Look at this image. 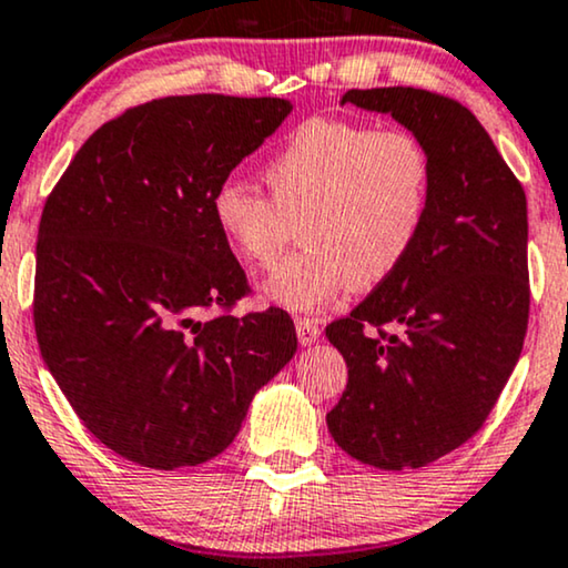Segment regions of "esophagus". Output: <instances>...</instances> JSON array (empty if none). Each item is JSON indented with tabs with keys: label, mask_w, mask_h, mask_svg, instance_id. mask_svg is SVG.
<instances>
[{
	"label": "esophagus",
	"mask_w": 568,
	"mask_h": 568,
	"mask_svg": "<svg viewBox=\"0 0 568 568\" xmlns=\"http://www.w3.org/2000/svg\"><path fill=\"white\" fill-rule=\"evenodd\" d=\"M294 326H297V338L302 347H307V344H313L315 338L321 336V323L313 318H297L294 321Z\"/></svg>",
	"instance_id": "34e87169"
}]
</instances>
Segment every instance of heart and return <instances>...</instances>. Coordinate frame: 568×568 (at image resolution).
Returning <instances> with one entry per match:
<instances>
[{"label": "heart", "mask_w": 568, "mask_h": 568, "mask_svg": "<svg viewBox=\"0 0 568 568\" xmlns=\"http://www.w3.org/2000/svg\"><path fill=\"white\" fill-rule=\"evenodd\" d=\"M268 197L226 180L211 213L226 247L250 268H274L300 230L302 247L266 294L290 311H318L338 292L373 290L415 250L430 209L433 161L407 130L313 116L263 169Z\"/></svg>", "instance_id": "heart-1"}]
</instances>
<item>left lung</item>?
<instances>
[{
  "mask_svg": "<svg viewBox=\"0 0 568 568\" xmlns=\"http://www.w3.org/2000/svg\"><path fill=\"white\" fill-rule=\"evenodd\" d=\"M430 153V209L415 250L326 336L347 388L326 415L338 446L378 469H417L467 444L521 355L529 321L527 197L477 116L423 88L347 91Z\"/></svg>",
  "mask_w": 568,
  "mask_h": 568,
  "instance_id": "left-lung-1",
  "label": "left lung"
}]
</instances>
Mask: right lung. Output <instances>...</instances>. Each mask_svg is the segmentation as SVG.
Listing matches in <instances>:
<instances>
[{
  "label": "right lung",
  "mask_w": 568,
  "mask_h": 568,
  "mask_svg": "<svg viewBox=\"0 0 568 568\" xmlns=\"http://www.w3.org/2000/svg\"><path fill=\"white\" fill-rule=\"evenodd\" d=\"M292 104L166 95L80 145L43 203L33 326L41 357L101 444L153 469L195 467L240 433L297 352L282 307L250 294L211 197Z\"/></svg>",
  "instance_id": "obj_1"
}]
</instances>
